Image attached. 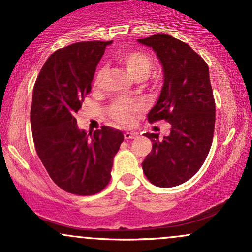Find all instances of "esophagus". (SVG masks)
<instances>
[{
    "instance_id": "34e87169",
    "label": "esophagus",
    "mask_w": 252,
    "mask_h": 252,
    "mask_svg": "<svg viewBox=\"0 0 252 252\" xmlns=\"http://www.w3.org/2000/svg\"><path fill=\"white\" fill-rule=\"evenodd\" d=\"M136 136H137L136 132H131V131L124 132V138H126V140H132V138H135Z\"/></svg>"
}]
</instances>
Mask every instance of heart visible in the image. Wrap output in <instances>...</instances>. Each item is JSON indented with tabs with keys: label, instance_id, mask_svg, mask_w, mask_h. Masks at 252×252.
Instances as JSON below:
<instances>
[{
	"label": "heart",
	"instance_id": "heart-1",
	"mask_svg": "<svg viewBox=\"0 0 252 252\" xmlns=\"http://www.w3.org/2000/svg\"><path fill=\"white\" fill-rule=\"evenodd\" d=\"M120 62L123 63L128 73L135 79L146 78L153 67V60L149 54L141 50H128L118 57ZM103 68L98 70L94 76V86L100 88L103 79ZM142 109V103L137 99H120L111 104L110 106V116L117 123L122 126H130L134 122V115Z\"/></svg>",
	"mask_w": 252,
	"mask_h": 252
}]
</instances>
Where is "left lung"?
Listing matches in <instances>:
<instances>
[{"instance_id":"8db88e82","label":"left lung","mask_w":252,"mask_h":252,"mask_svg":"<svg viewBox=\"0 0 252 252\" xmlns=\"http://www.w3.org/2000/svg\"><path fill=\"white\" fill-rule=\"evenodd\" d=\"M138 42L156 52L163 67V88L149 111L150 123L166 121L170 134L162 140L147 132L153 149L142 162L147 179L158 187H174L189 180L206 160L213 140L216 103L209 66L181 40L156 34Z\"/></svg>"}]
</instances>
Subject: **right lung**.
Returning a JSON list of instances; mask_svg holds the SVG:
<instances>
[{
	"mask_svg": "<svg viewBox=\"0 0 252 252\" xmlns=\"http://www.w3.org/2000/svg\"><path fill=\"white\" fill-rule=\"evenodd\" d=\"M80 41L51 54L33 88L31 124L37 156L60 189L92 195L108 186L122 131L103 126L86 134L74 115L91 91V82L106 46Z\"/></svg>",
	"mask_w": 252,
	"mask_h": 252,
	"instance_id": "1",
	"label": "right lung"
}]
</instances>
